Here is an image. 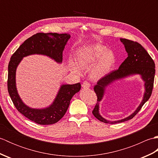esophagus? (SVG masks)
<instances>
[{
    "instance_id": "esophagus-1",
    "label": "esophagus",
    "mask_w": 158,
    "mask_h": 158,
    "mask_svg": "<svg viewBox=\"0 0 158 158\" xmlns=\"http://www.w3.org/2000/svg\"><path fill=\"white\" fill-rule=\"evenodd\" d=\"M82 87L83 88L85 89H88L90 87V84L89 83H88V81H84L82 83Z\"/></svg>"
}]
</instances>
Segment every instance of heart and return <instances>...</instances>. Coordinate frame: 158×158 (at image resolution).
Here are the masks:
<instances>
[{"instance_id":"b5f03b06","label":"heart","mask_w":158,"mask_h":158,"mask_svg":"<svg viewBox=\"0 0 158 158\" xmlns=\"http://www.w3.org/2000/svg\"><path fill=\"white\" fill-rule=\"evenodd\" d=\"M97 64L91 70V77L93 79H98L108 73L115 62V57L113 52L109 51L105 46L97 45L89 47L83 50L77 56V61L82 69H89ZM72 71L81 74L80 69L75 63H70Z\"/></svg>"}]
</instances>
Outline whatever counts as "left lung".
Segmentation results:
<instances>
[{"label":"left lung","instance_id":"obj_1","mask_svg":"<svg viewBox=\"0 0 158 158\" xmlns=\"http://www.w3.org/2000/svg\"><path fill=\"white\" fill-rule=\"evenodd\" d=\"M120 40L127 53V58L122 63L118 69L113 70L103 77L97 82V84L94 88L97 96V103L92 110V113L96 118L106 123H117L132 119L141 109L144 104L149 99L153 88L156 66L152 57L139 43L126 39H120ZM136 73H139L142 76L145 81L146 88L143 99L138 108L132 115L123 120L110 122L103 118L99 114V102L102 98L106 87L115 80Z\"/></svg>","mask_w":158,"mask_h":158}]
</instances>
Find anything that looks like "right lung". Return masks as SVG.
Listing matches in <instances>:
<instances>
[{
  "mask_svg": "<svg viewBox=\"0 0 158 158\" xmlns=\"http://www.w3.org/2000/svg\"><path fill=\"white\" fill-rule=\"evenodd\" d=\"M70 36L58 33H36L26 39L11 57L8 66L7 88L13 105L18 111L40 125L56 123L61 119L68 109L73 96L81 89L79 83L62 85L52 105L43 109H31L23 103L17 92L15 72L23 57L31 54H43L62 62V52Z\"/></svg>",
  "mask_w": 158,
  "mask_h": 158,
  "instance_id": "add662e5",
  "label": "right lung"
}]
</instances>
